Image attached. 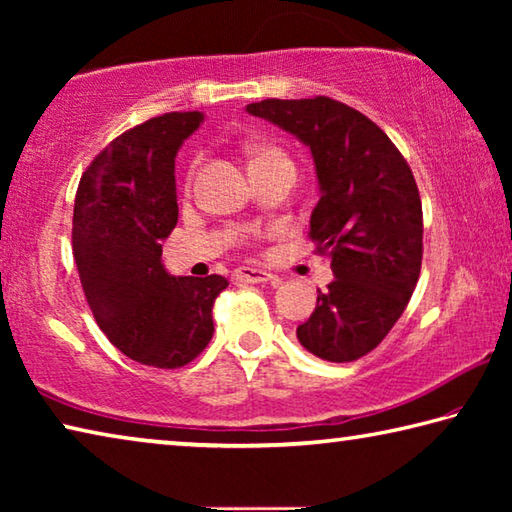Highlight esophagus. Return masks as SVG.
Returning <instances> with one entry per match:
<instances>
[{
	"label": "esophagus",
	"mask_w": 512,
	"mask_h": 512,
	"mask_svg": "<svg viewBox=\"0 0 512 512\" xmlns=\"http://www.w3.org/2000/svg\"><path fill=\"white\" fill-rule=\"evenodd\" d=\"M235 280L237 282H250V284H259V282H275L277 277L273 273L264 271V268H253V266H241L235 271Z\"/></svg>",
	"instance_id": "34e87169"
}]
</instances>
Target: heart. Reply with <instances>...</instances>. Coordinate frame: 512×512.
<instances>
[{"label": "heart", "instance_id": "1", "mask_svg": "<svg viewBox=\"0 0 512 512\" xmlns=\"http://www.w3.org/2000/svg\"><path fill=\"white\" fill-rule=\"evenodd\" d=\"M280 160H289V158L282 151H277L275 146L262 144L250 151V167H255V164H266V162H280Z\"/></svg>", "mask_w": 512, "mask_h": 512}]
</instances>
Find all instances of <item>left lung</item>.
<instances>
[{
  "mask_svg": "<svg viewBox=\"0 0 512 512\" xmlns=\"http://www.w3.org/2000/svg\"><path fill=\"white\" fill-rule=\"evenodd\" d=\"M246 112L307 146L318 203L309 239L332 262L334 280L298 325L318 359L357 361L391 332L413 296L422 264V203L411 167L359 110L329 97L264 99Z\"/></svg>",
  "mask_w": 512,
  "mask_h": 512,
  "instance_id": "1",
  "label": "left lung"
}]
</instances>
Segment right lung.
Returning <instances> with one entry per match:
<instances>
[{
  "label": "right lung",
  "instance_id": "obj_1",
  "mask_svg": "<svg viewBox=\"0 0 512 512\" xmlns=\"http://www.w3.org/2000/svg\"><path fill=\"white\" fill-rule=\"evenodd\" d=\"M203 112H167L119 135L83 173L72 244L101 332L128 359L180 368L214 334L221 275L178 277L162 264V241L178 223L176 155Z\"/></svg>",
  "mask_w": 512,
  "mask_h": 512
}]
</instances>
